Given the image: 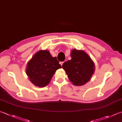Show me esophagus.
<instances>
[{
    "label": "esophagus",
    "instance_id": "esophagus-1",
    "mask_svg": "<svg viewBox=\"0 0 122 122\" xmlns=\"http://www.w3.org/2000/svg\"><path fill=\"white\" fill-rule=\"evenodd\" d=\"M63 63H64V62H60V64H61V66H62V64H63Z\"/></svg>",
    "mask_w": 122,
    "mask_h": 122
}]
</instances>
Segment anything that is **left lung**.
<instances>
[{
	"mask_svg": "<svg viewBox=\"0 0 122 122\" xmlns=\"http://www.w3.org/2000/svg\"><path fill=\"white\" fill-rule=\"evenodd\" d=\"M71 59L62 64L69 80L77 86L87 83L94 75L95 66L92 59L83 50H71Z\"/></svg>",
	"mask_w": 122,
	"mask_h": 122,
	"instance_id": "left-lung-1",
	"label": "left lung"
}]
</instances>
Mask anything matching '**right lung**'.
Masks as SVG:
<instances>
[{"label":"right lung","mask_w":122,"mask_h":122,"mask_svg":"<svg viewBox=\"0 0 122 122\" xmlns=\"http://www.w3.org/2000/svg\"><path fill=\"white\" fill-rule=\"evenodd\" d=\"M56 57H53L47 50H40L27 63L26 73L33 84L44 87L49 84L56 71L62 68Z\"/></svg>","instance_id":"add662e5"}]
</instances>
